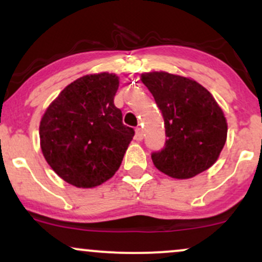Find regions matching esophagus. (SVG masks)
<instances>
[{
    "mask_svg": "<svg viewBox=\"0 0 262 262\" xmlns=\"http://www.w3.org/2000/svg\"><path fill=\"white\" fill-rule=\"evenodd\" d=\"M143 137H144V130L140 127H138L135 129V140L138 141L143 140Z\"/></svg>",
    "mask_w": 262,
    "mask_h": 262,
    "instance_id": "esophagus-1",
    "label": "esophagus"
}]
</instances>
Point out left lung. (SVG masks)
Listing matches in <instances>:
<instances>
[{"label": "left lung", "mask_w": 262, "mask_h": 262, "mask_svg": "<svg viewBox=\"0 0 262 262\" xmlns=\"http://www.w3.org/2000/svg\"><path fill=\"white\" fill-rule=\"evenodd\" d=\"M141 81L164 117L166 141L151 152L156 169L173 179L191 177L217 161L225 140L227 121L213 96L200 83L169 73H146Z\"/></svg>", "instance_id": "1"}]
</instances>
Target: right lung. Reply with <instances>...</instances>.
<instances>
[{
  "instance_id": "right-lung-1",
  "label": "right lung",
  "mask_w": 262,
  "mask_h": 262,
  "mask_svg": "<svg viewBox=\"0 0 262 262\" xmlns=\"http://www.w3.org/2000/svg\"><path fill=\"white\" fill-rule=\"evenodd\" d=\"M118 77L86 75L66 86L45 111L39 127L40 148L64 181L91 188L110 180L121 166L134 137L114 106Z\"/></svg>"
}]
</instances>
